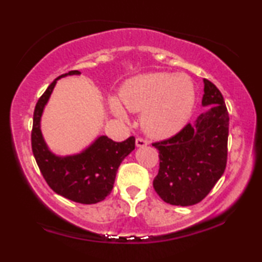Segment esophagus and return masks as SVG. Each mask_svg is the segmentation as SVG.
<instances>
[{
  "instance_id": "obj_1",
  "label": "esophagus",
  "mask_w": 262,
  "mask_h": 262,
  "mask_svg": "<svg viewBox=\"0 0 262 262\" xmlns=\"http://www.w3.org/2000/svg\"><path fill=\"white\" fill-rule=\"evenodd\" d=\"M148 144L149 142L146 141V139H143V138L136 139V146H137V148H144V146H146Z\"/></svg>"
}]
</instances>
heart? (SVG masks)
<instances>
[{
  "mask_svg": "<svg viewBox=\"0 0 262 262\" xmlns=\"http://www.w3.org/2000/svg\"><path fill=\"white\" fill-rule=\"evenodd\" d=\"M128 111L142 113V127L154 138L170 137L181 130L191 117L195 103V88L186 74L150 73L132 77L120 92ZM111 108L121 120H127L117 99Z\"/></svg>",
  "mask_w": 262,
  "mask_h": 262,
  "instance_id": "1",
  "label": "heart"
}]
</instances>
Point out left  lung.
Segmentation results:
<instances>
[{"mask_svg":"<svg viewBox=\"0 0 262 262\" xmlns=\"http://www.w3.org/2000/svg\"><path fill=\"white\" fill-rule=\"evenodd\" d=\"M204 112L169 139L154 143L160 154L154 188L170 205L189 206L209 194L225 170L229 114L223 95L204 80Z\"/></svg>","mask_w":262,"mask_h":262,"instance_id":"1","label":"left lung"}]
</instances>
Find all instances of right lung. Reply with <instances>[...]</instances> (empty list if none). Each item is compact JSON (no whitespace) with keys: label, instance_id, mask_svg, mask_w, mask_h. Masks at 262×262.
<instances>
[{"label":"right lung","instance_id":"right-lung-1","mask_svg":"<svg viewBox=\"0 0 262 262\" xmlns=\"http://www.w3.org/2000/svg\"><path fill=\"white\" fill-rule=\"evenodd\" d=\"M81 75L78 70L57 77L35 105L32 130V150L48 185L57 194L80 204L101 202L112 191L121 161L135 149V137L114 142L99 136L82 151L59 156L52 152L41 134V117L59 78Z\"/></svg>","mask_w":262,"mask_h":262}]
</instances>
